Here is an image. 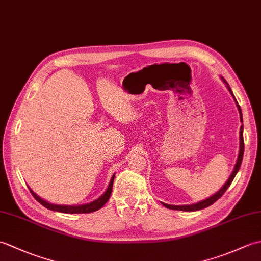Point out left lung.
Returning <instances> with one entry per match:
<instances>
[{
    "label": "left lung",
    "instance_id": "8db88e82",
    "mask_svg": "<svg viewBox=\"0 0 261 261\" xmlns=\"http://www.w3.org/2000/svg\"><path fill=\"white\" fill-rule=\"evenodd\" d=\"M221 79H222V81L225 83L226 87H228L229 92L231 93V95L233 96L234 101H236V104H237V107H238V110H239V113H240V121L243 122L241 109H240V107H239V104H238V102H237V99H236V97H234V95H233V93H232V90L230 88L228 83H226V81L223 79V77H221ZM243 151H245V142H243V125H241V127H240L239 154H238V158H237V163H236L234 168H233V170H232V173H231L230 177L228 178V180L225 181V184H224L222 187H221L220 190H219L218 192H216L215 194H213L212 196H210L208 198H205V199H203V201H201V202L194 203V204H191V205H170V204H166V203H163V202H162L164 206L167 207V208H170V210H179V211H187V212H193V211L202 210V208H205V207L210 206V205H212L214 202L218 201V199L223 195V194L225 193V191L228 190L229 186L231 185V182L233 181L237 173H238V171H239V169H240V166H241V163H242V158H243Z\"/></svg>",
    "mask_w": 261,
    "mask_h": 261
}]
</instances>
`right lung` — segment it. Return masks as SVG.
Masks as SVG:
<instances>
[{
	"label": "right lung",
	"mask_w": 261,
	"mask_h": 261,
	"mask_svg": "<svg viewBox=\"0 0 261 261\" xmlns=\"http://www.w3.org/2000/svg\"><path fill=\"white\" fill-rule=\"evenodd\" d=\"M114 176L115 174H113L112 178H111L109 186L107 188L101 196L98 198L94 199L93 202L86 203V204H81V205H60V204H54V203H49L47 202L46 199L41 198L40 196H38L37 194L33 192L31 188L29 187V190L31 192V194L33 195L37 201L40 203L43 206L47 207L48 210L51 211H56V212H60V213H67V214H76V213H91V212H95V211L101 208L103 205L109 201V198L111 196V193H112V186H113V181H114Z\"/></svg>",
	"instance_id": "add662e5"
}]
</instances>
